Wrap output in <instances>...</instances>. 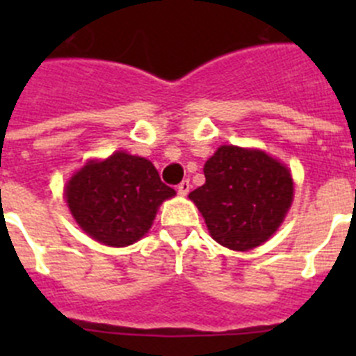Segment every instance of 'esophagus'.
<instances>
[{
  "instance_id": "1",
  "label": "esophagus",
  "mask_w": 356,
  "mask_h": 356,
  "mask_svg": "<svg viewBox=\"0 0 356 356\" xmlns=\"http://www.w3.org/2000/svg\"><path fill=\"white\" fill-rule=\"evenodd\" d=\"M188 191H191V184H188L187 180H184L178 185V194H180V196H187Z\"/></svg>"
}]
</instances>
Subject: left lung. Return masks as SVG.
Listing matches in <instances>:
<instances>
[{
    "label": "left lung",
    "instance_id": "obj_1",
    "mask_svg": "<svg viewBox=\"0 0 356 356\" xmlns=\"http://www.w3.org/2000/svg\"><path fill=\"white\" fill-rule=\"evenodd\" d=\"M196 203L213 241L235 251L260 246L275 234L292 203L294 185L284 163L259 149L221 146L205 163Z\"/></svg>",
    "mask_w": 356,
    "mask_h": 356
}]
</instances>
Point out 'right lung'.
Instances as JSON below:
<instances>
[{"mask_svg":"<svg viewBox=\"0 0 356 356\" xmlns=\"http://www.w3.org/2000/svg\"><path fill=\"white\" fill-rule=\"evenodd\" d=\"M175 196L146 159L118 151L87 162L65 187V200L80 228L106 246H130L153 225L156 209Z\"/></svg>","mask_w":356,"mask_h":356,"instance_id":"right-lung-1","label":"right lung"}]
</instances>
